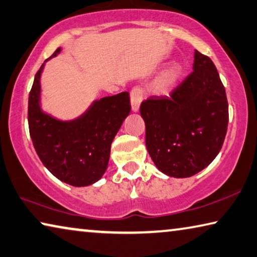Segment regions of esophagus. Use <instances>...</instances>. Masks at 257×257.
<instances>
[{"instance_id":"esophagus-1","label":"esophagus","mask_w":257,"mask_h":257,"mask_svg":"<svg viewBox=\"0 0 257 257\" xmlns=\"http://www.w3.org/2000/svg\"><path fill=\"white\" fill-rule=\"evenodd\" d=\"M143 100V91L140 88H134L130 92V104H132V111L138 112L141 103Z\"/></svg>"}]
</instances>
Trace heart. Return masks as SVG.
<instances>
[{
    "label": "heart",
    "instance_id": "obj_1",
    "mask_svg": "<svg viewBox=\"0 0 257 257\" xmlns=\"http://www.w3.org/2000/svg\"><path fill=\"white\" fill-rule=\"evenodd\" d=\"M182 75V67L178 64H169L156 76L152 88L158 92L165 91L172 88L173 85L180 80Z\"/></svg>",
    "mask_w": 257,
    "mask_h": 257
}]
</instances>
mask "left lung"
Instances as JSON below:
<instances>
[{
    "label": "left lung",
    "mask_w": 257,
    "mask_h": 257,
    "mask_svg": "<svg viewBox=\"0 0 257 257\" xmlns=\"http://www.w3.org/2000/svg\"><path fill=\"white\" fill-rule=\"evenodd\" d=\"M146 149L161 173L193 176L216 158L229 122L226 93L209 57L194 51L193 72L172 96L141 104Z\"/></svg>",
    "instance_id": "obj_1"
}]
</instances>
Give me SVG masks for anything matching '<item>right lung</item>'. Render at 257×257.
I'll return each mask as SVG.
<instances>
[{
	"label": "right lung",
	"mask_w": 257,
	"mask_h": 257,
	"mask_svg": "<svg viewBox=\"0 0 257 257\" xmlns=\"http://www.w3.org/2000/svg\"><path fill=\"white\" fill-rule=\"evenodd\" d=\"M62 51L57 49L52 57ZM40 67L28 98V125L32 142L44 167L72 186H88L106 172L111 145L130 112L127 91L95 99L72 120H62L43 111Z\"/></svg>",
	"instance_id": "right-lung-1"
}]
</instances>
